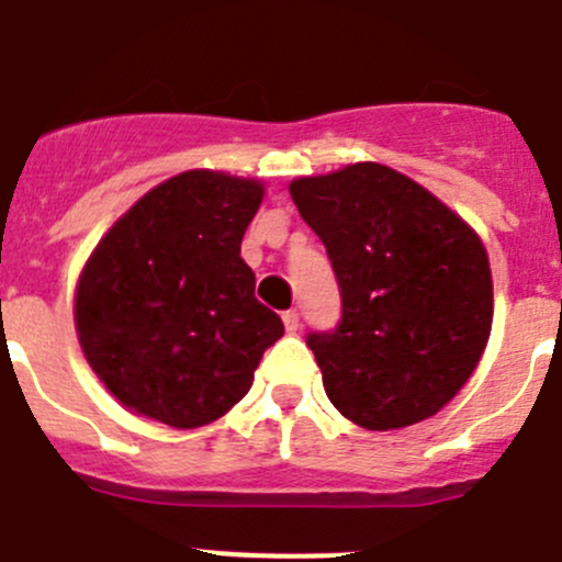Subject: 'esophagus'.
<instances>
[{
    "mask_svg": "<svg viewBox=\"0 0 562 562\" xmlns=\"http://www.w3.org/2000/svg\"><path fill=\"white\" fill-rule=\"evenodd\" d=\"M284 328L290 334H295L297 328H301V317H297V312H284Z\"/></svg>",
    "mask_w": 562,
    "mask_h": 562,
    "instance_id": "esophagus-1",
    "label": "esophagus"
}]
</instances>
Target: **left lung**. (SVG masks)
<instances>
[{
    "label": "left lung",
    "mask_w": 562,
    "mask_h": 562,
    "mask_svg": "<svg viewBox=\"0 0 562 562\" xmlns=\"http://www.w3.org/2000/svg\"><path fill=\"white\" fill-rule=\"evenodd\" d=\"M342 295L331 334H308L328 401L370 431L449 404L480 364L493 278L480 234L429 189L375 161L290 183Z\"/></svg>",
    "instance_id": "1"
}]
</instances>
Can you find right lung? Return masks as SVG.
Returning a JSON list of instances; mask_svg holds the SVG:
<instances>
[{"label":"right lung","instance_id":"obj_1","mask_svg":"<svg viewBox=\"0 0 562 562\" xmlns=\"http://www.w3.org/2000/svg\"><path fill=\"white\" fill-rule=\"evenodd\" d=\"M265 183L189 169L138 198L77 278L75 328L108 393L136 415L198 429L223 418L284 334L256 301L241 236Z\"/></svg>","mask_w":562,"mask_h":562}]
</instances>
